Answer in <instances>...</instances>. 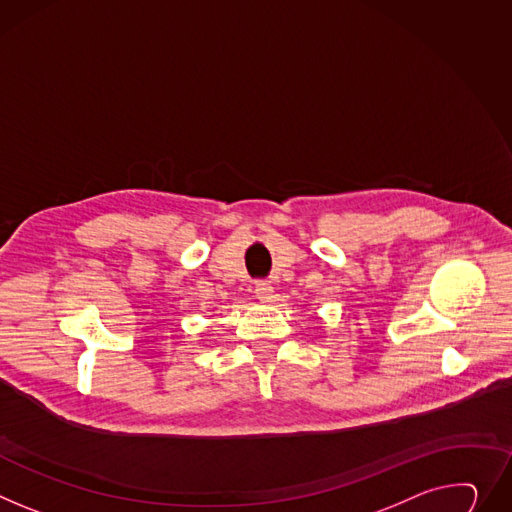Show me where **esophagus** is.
I'll return each mask as SVG.
<instances>
[{
  "label": "esophagus",
  "mask_w": 512,
  "mask_h": 512,
  "mask_svg": "<svg viewBox=\"0 0 512 512\" xmlns=\"http://www.w3.org/2000/svg\"><path fill=\"white\" fill-rule=\"evenodd\" d=\"M255 296L261 300V302H273L275 298V290L269 282H259L257 288H255Z\"/></svg>",
  "instance_id": "1"
}]
</instances>
